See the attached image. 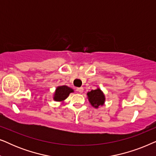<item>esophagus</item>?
<instances>
[{"label":"esophagus","mask_w":156,"mask_h":156,"mask_svg":"<svg viewBox=\"0 0 156 156\" xmlns=\"http://www.w3.org/2000/svg\"><path fill=\"white\" fill-rule=\"evenodd\" d=\"M76 90H77L79 92H80V93H82L83 92V91H84V89L82 88V87H80V88H77L76 89Z\"/></svg>","instance_id":"34e87169"}]
</instances>
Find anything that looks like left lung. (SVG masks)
<instances>
[{"label": "left lung", "mask_w": 156, "mask_h": 156, "mask_svg": "<svg viewBox=\"0 0 156 156\" xmlns=\"http://www.w3.org/2000/svg\"><path fill=\"white\" fill-rule=\"evenodd\" d=\"M89 101L91 105L96 108H99V106H103L105 101V96L103 91L99 88H97L94 90H91L87 93Z\"/></svg>", "instance_id": "obj_1"}]
</instances>
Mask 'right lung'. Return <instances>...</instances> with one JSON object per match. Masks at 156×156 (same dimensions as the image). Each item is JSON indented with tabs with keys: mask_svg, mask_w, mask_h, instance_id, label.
<instances>
[{
	"mask_svg": "<svg viewBox=\"0 0 156 156\" xmlns=\"http://www.w3.org/2000/svg\"><path fill=\"white\" fill-rule=\"evenodd\" d=\"M74 92V90L70 87L63 85L57 87L53 99L55 101H63L69 97V94Z\"/></svg>",
	"mask_w": 156,
	"mask_h": 156,
	"instance_id": "right-lung-1",
	"label": "right lung"
}]
</instances>
